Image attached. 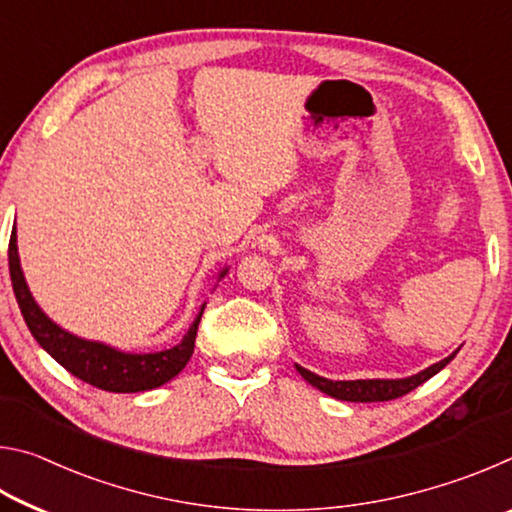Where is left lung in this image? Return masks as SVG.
I'll list each match as a JSON object with an SVG mask.
<instances>
[{
	"instance_id": "obj_1",
	"label": "left lung",
	"mask_w": 512,
	"mask_h": 512,
	"mask_svg": "<svg viewBox=\"0 0 512 512\" xmlns=\"http://www.w3.org/2000/svg\"><path fill=\"white\" fill-rule=\"evenodd\" d=\"M458 352V350H456ZM456 352L449 354L443 361L433 363V366L424 368L418 375L404 377V379H352V381H332L325 377H318L316 372H311L307 368H302L296 363V370L300 372L305 381H309L311 386L323 391L329 397H336V400L343 402H388V400H397L406 393H411L413 388H418L424 381L431 379L436 372L443 370L449 361L456 357Z\"/></svg>"
}]
</instances>
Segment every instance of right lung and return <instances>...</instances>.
I'll return each mask as SVG.
<instances>
[{
  "mask_svg": "<svg viewBox=\"0 0 512 512\" xmlns=\"http://www.w3.org/2000/svg\"><path fill=\"white\" fill-rule=\"evenodd\" d=\"M8 271H11L17 305H20L24 323H27L33 339H36L40 343V348L47 350L60 366L67 372H72L74 377L85 381V384L97 386L101 391L108 393L151 391V388H158L176 377L178 372L187 366V361L192 359L198 323H201L205 305L198 311L192 327H189V332L178 345H173V348L162 352L131 354L110 348L106 343L79 339V336L69 334L67 329L58 327L54 320L38 307V302L33 300L27 287V280H24L20 255H17L15 228L11 232V241H8ZM225 273H228V268H223L216 280H221Z\"/></svg>",
  "mask_w": 512,
  "mask_h": 512,
  "instance_id": "right-lung-1",
  "label": "right lung"
}]
</instances>
